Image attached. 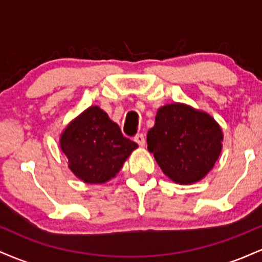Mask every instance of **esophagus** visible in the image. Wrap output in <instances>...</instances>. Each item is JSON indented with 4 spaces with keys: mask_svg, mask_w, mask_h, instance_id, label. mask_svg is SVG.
Masks as SVG:
<instances>
[{
    "mask_svg": "<svg viewBox=\"0 0 262 262\" xmlns=\"http://www.w3.org/2000/svg\"><path fill=\"white\" fill-rule=\"evenodd\" d=\"M134 141H135V143H137L139 146H144V145H145V138H144V135L141 134V133L135 135V137H134Z\"/></svg>",
    "mask_w": 262,
    "mask_h": 262,
    "instance_id": "1",
    "label": "esophagus"
}]
</instances>
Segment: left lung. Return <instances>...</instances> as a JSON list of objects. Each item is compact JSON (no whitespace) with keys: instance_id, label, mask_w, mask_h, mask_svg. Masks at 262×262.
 <instances>
[{"instance_id":"1","label":"left lung","mask_w":262,"mask_h":262,"mask_svg":"<svg viewBox=\"0 0 262 262\" xmlns=\"http://www.w3.org/2000/svg\"><path fill=\"white\" fill-rule=\"evenodd\" d=\"M222 140V129L208 113L183 103L159 108L146 138L162 172L180 185L200 181L213 169Z\"/></svg>"}]
</instances>
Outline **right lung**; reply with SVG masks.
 <instances>
[{
  "instance_id": "right-lung-1",
  "label": "right lung",
  "mask_w": 262,
  "mask_h": 262,
  "mask_svg": "<svg viewBox=\"0 0 262 262\" xmlns=\"http://www.w3.org/2000/svg\"><path fill=\"white\" fill-rule=\"evenodd\" d=\"M60 148L75 176L86 183H104L119 172L138 144L123 137L100 107L92 106L65 128Z\"/></svg>"
}]
</instances>
